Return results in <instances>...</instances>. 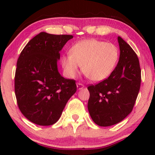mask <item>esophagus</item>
Here are the masks:
<instances>
[{
    "instance_id": "esophagus-1",
    "label": "esophagus",
    "mask_w": 155,
    "mask_h": 155,
    "mask_svg": "<svg viewBox=\"0 0 155 155\" xmlns=\"http://www.w3.org/2000/svg\"><path fill=\"white\" fill-rule=\"evenodd\" d=\"M76 87H77L78 90H81V89L84 88V84L81 83H77L76 84Z\"/></svg>"
}]
</instances>
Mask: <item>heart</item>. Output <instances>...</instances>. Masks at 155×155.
<instances>
[{"instance_id":"b5f03b06","label":"heart","mask_w":155,"mask_h":155,"mask_svg":"<svg viewBox=\"0 0 155 155\" xmlns=\"http://www.w3.org/2000/svg\"><path fill=\"white\" fill-rule=\"evenodd\" d=\"M120 57L118 47L112 43L97 39H86L74 44L70 54L61 58L65 75L74 78L79 65L84 74L92 81H101L108 77L116 67Z\"/></svg>"}]
</instances>
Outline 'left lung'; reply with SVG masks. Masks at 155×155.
<instances>
[{
  "label": "left lung",
  "mask_w": 155,
  "mask_h": 155,
  "mask_svg": "<svg viewBox=\"0 0 155 155\" xmlns=\"http://www.w3.org/2000/svg\"><path fill=\"white\" fill-rule=\"evenodd\" d=\"M117 39L120 55L116 68L107 79L87 87L89 113L101 127L119 123L132 111L141 81L137 54L120 36Z\"/></svg>",
  "instance_id": "obj_1"
}]
</instances>
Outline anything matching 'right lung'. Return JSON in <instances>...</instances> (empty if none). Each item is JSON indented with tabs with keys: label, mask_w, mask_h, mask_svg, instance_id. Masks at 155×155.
I'll list each match as a JSON object with an SVG mask.
<instances>
[{
	"label": "right lung",
	"mask_w": 155,
	"mask_h": 155,
	"mask_svg": "<svg viewBox=\"0 0 155 155\" xmlns=\"http://www.w3.org/2000/svg\"><path fill=\"white\" fill-rule=\"evenodd\" d=\"M73 37L41 32L20 53L15 73V95L19 110L33 123L48 126L58 122L76 91L75 80L65 79L58 69L60 51Z\"/></svg>",
	"instance_id": "right-lung-1"
}]
</instances>
